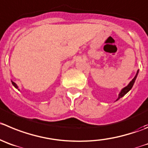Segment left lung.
Wrapping results in <instances>:
<instances>
[{
	"label": "left lung",
	"mask_w": 148,
	"mask_h": 148,
	"mask_svg": "<svg viewBox=\"0 0 148 148\" xmlns=\"http://www.w3.org/2000/svg\"><path fill=\"white\" fill-rule=\"evenodd\" d=\"M137 74H138V71H137V73H136V76H135V77H134V78L133 79H132V80L130 82V83L128 84V85H127L126 87H125V88H124L122 90H121V93H120L119 96H118V99H117V100H118V99H121V98H122L123 96H125V95L127 93H128V91H129L131 89H132V87H133L134 84L135 80H136V77H137Z\"/></svg>",
	"instance_id": "left-lung-1"
}]
</instances>
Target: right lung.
<instances>
[{"instance_id": "add662e5", "label": "right lung", "mask_w": 148, "mask_h": 148, "mask_svg": "<svg viewBox=\"0 0 148 148\" xmlns=\"http://www.w3.org/2000/svg\"><path fill=\"white\" fill-rule=\"evenodd\" d=\"M12 85H14V87H15V88H18V87H17V85H16V84H15V83H14V82H12Z\"/></svg>"}]
</instances>
